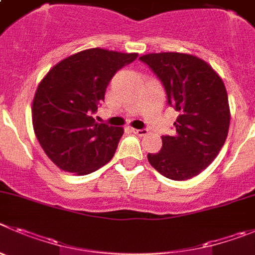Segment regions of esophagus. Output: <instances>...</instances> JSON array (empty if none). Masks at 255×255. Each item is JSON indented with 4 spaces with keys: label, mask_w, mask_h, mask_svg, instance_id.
Wrapping results in <instances>:
<instances>
[{
    "label": "esophagus",
    "mask_w": 255,
    "mask_h": 255,
    "mask_svg": "<svg viewBox=\"0 0 255 255\" xmlns=\"http://www.w3.org/2000/svg\"><path fill=\"white\" fill-rule=\"evenodd\" d=\"M132 131L136 135H139V136H145V135L148 134V130L146 129H134Z\"/></svg>",
    "instance_id": "1"
}]
</instances>
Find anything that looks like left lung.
I'll return each instance as SVG.
<instances>
[{"label": "left lung", "mask_w": 255, "mask_h": 255, "mask_svg": "<svg viewBox=\"0 0 255 255\" xmlns=\"http://www.w3.org/2000/svg\"><path fill=\"white\" fill-rule=\"evenodd\" d=\"M162 82L167 102L179 112L173 136H162L149 153L154 169L173 181L201 173L218 156L228 136L230 109L225 85L205 60L183 53H153L139 58Z\"/></svg>", "instance_id": "8db88e82"}]
</instances>
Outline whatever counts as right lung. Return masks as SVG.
Instances as JSON below:
<instances>
[{"instance_id": "obj_1", "label": "right lung", "mask_w": 255, "mask_h": 255, "mask_svg": "<svg viewBox=\"0 0 255 255\" xmlns=\"http://www.w3.org/2000/svg\"><path fill=\"white\" fill-rule=\"evenodd\" d=\"M136 58V53L87 49L58 63L39 83L32 126L41 148L60 169L83 176L112 159L123 128L97 124L92 115L112 77Z\"/></svg>"}]
</instances>
